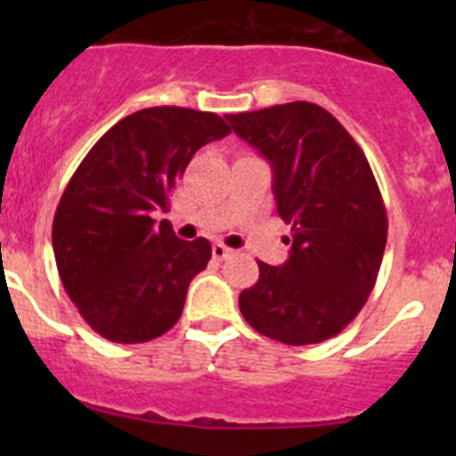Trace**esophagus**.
<instances>
[{"instance_id":"1","label":"esophagus","mask_w":456,"mask_h":456,"mask_svg":"<svg viewBox=\"0 0 456 456\" xmlns=\"http://www.w3.org/2000/svg\"><path fill=\"white\" fill-rule=\"evenodd\" d=\"M231 253H232V248H228V247H225V244H221V241H219V244H215V247H212V256H215L216 260H225V257L231 256Z\"/></svg>"}]
</instances>
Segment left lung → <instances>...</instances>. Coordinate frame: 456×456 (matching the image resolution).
Here are the masks:
<instances>
[{
	"mask_svg": "<svg viewBox=\"0 0 456 456\" xmlns=\"http://www.w3.org/2000/svg\"><path fill=\"white\" fill-rule=\"evenodd\" d=\"M228 120L272 164L276 212L292 228L288 263H257V283L240 294L241 315L283 345L329 340L361 313L384 257L388 216L372 168L320 104H276Z\"/></svg>",
	"mask_w": 456,
	"mask_h": 456,
	"instance_id": "1",
	"label": "left lung"
}]
</instances>
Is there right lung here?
Masks as SVG:
<instances>
[{
  "label": "right lung",
  "mask_w": 456,
  "mask_h": 456,
  "mask_svg": "<svg viewBox=\"0 0 456 456\" xmlns=\"http://www.w3.org/2000/svg\"><path fill=\"white\" fill-rule=\"evenodd\" d=\"M225 134L231 127L212 111L141 109L104 132L72 173L52 224L56 269L79 315L107 340H155L183 315L212 247L178 240L152 212H167L196 151Z\"/></svg>",
  "instance_id": "right-lung-1"
}]
</instances>
